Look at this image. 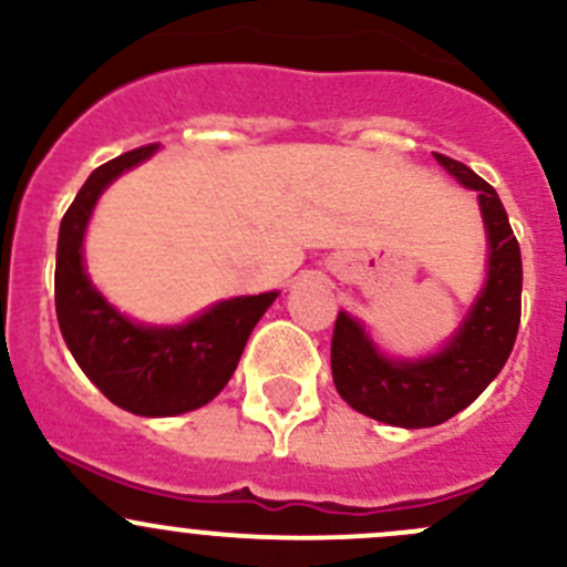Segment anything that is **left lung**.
Wrapping results in <instances>:
<instances>
[{
  "mask_svg": "<svg viewBox=\"0 0 567 567\" xmlns=\"http://www.w3.org/2000/svg\"><path fill=\"white\" fill-rule=\"evenodd\" d=\"M464 187L478 189L488 234V279L449 348L424 361H389L355 320L339 312L331 337V374L339 396L391 426H437L467 408L499 374L522 320V252L494 187L458 159L434 154Z\"/></svg>",
  "mask_w": 567,
  "mask_h": 567,
  "instance_id": "8db88e82",
  "label": "left lung"
}]
</instances>
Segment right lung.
Segmentation results:
<instances>
[{
	"label": "right lung",
	"mask_w": 567,
	"mask_h": 567,
	"mask_svg": "<svg viewBox=\"0 0 567 567\" xmlns=\"http://www.w3.org/2000/svg\"><path fill=\"white\" fill-rule=\"evenodd\" d=\"M154 143L100 165L79 189L59 225L56 318L70 353L113 404L135 415H178L204 408L228 385L255 323L277 293L219 301L176 329L130 323L92 288L81 260L83 230L100 193L122 171L154 152Z\"/></svg>",
	"instance_id": "right-lung-1"
}]
</instances>
